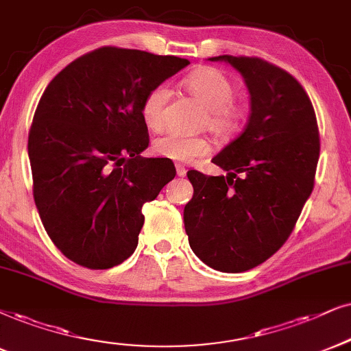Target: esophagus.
I'll list each match as a JSON object with an SVG mask.
<instances>
[{"label": "esophagus", "instance_id": "34e87169", "mask_svg": "<svg viewBox=\"0 0 351 351\" xmlns=\"http://www.w3.org/2000/svg\"><path fill=\"white\" fill-rule=\"evenodd\" d=\"M186 171H188V170H186L183 165H176V175H178V176H184Z\"/></svg>", "mask_w": 351, "mask_h": 351}]
</instances>
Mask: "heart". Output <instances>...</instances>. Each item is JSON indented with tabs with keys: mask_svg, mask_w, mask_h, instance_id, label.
I'll return each instance as SVG.
<instances>
[{
	"mask_svg": "<svg viewBox=\"0 0 351 351\" xmlns=\"http://www.w3.org/2000/svg\"><path fill=\"white\" fill-rule=\"evenodd\" d=\"M191 95L202 101L207 108L206 124L220 136H230L238 130L243 112L233 104L237 86L220 69L207 68L191 74L186 79ZM170 100L168 84L150 88L143 100V118L150 130H160L165 123V106ZM154 152L175 162H193L210 152V144L204 137H193L176 131H168L154 141Z\"/></svg>",
	"mask_w": 351,
	"mask_h": 351,
	"instance_id": "b5f03b06",
	"label": "heart"
}]
</instances>
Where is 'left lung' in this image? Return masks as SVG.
Instances as JSON below:
<instances>
[{
	"mask_svg": "<svg viewBox=\"0 0 351 351\" xmlns=\"http://www.w3.org/2000/svg\"><path fill=\"white\" fill-rule=\"evenodd\" d=\"M251 95L245 131L212 158L227 175L188 171L194 188L184 206L189 246L208 267L245 272L267 261L290 237L311 196L319 130L301 84L277 66L221 55Z\"/></svg>",
	"mask_w": 351,
	"mask_h": 351,
	"instance_id": "left-lung-1",
	"label": "left lung"
}]
</instances>
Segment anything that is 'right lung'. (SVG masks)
<instances>
[{"label":"right lung","mask_w":351,"mask_h":351,"mask_svg":"<svg viewBox=\"0 0 351 351\" xmlns=\"http://www.w3.org/2000/svg\"><path fill=\"white\" fill-rule=\"evenodd\" d=\"M189 64L176 56L104 47L53 77L29 132L34 199L68 259L110 269L137 247L143 206L175 178L168 158H145L143 100Z\"/></svg>","instance_id":"right-lung-1"}]
</instances>
